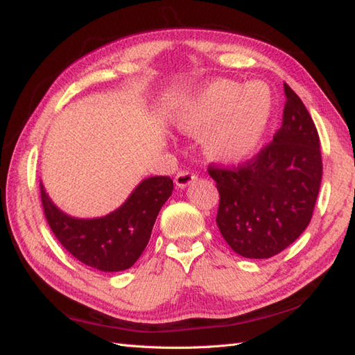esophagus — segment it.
<instances>
[{
    "instance_id": "34e87169",
    "label": "esophagus",
    "mask_w": 355,
    "mask_h": 355,
    "mask_svg": "<svg viewBox=\"0 0 355 355\" xmlns=\"http://www.w3.org/2000/svg\"><path fill=\"white\" fill-rule=\"evenodd\" d=\"M195 180H197V175H195V173H192L189 171H182L177 173L175 184L180 187V189H184V187L195 183Z\"/></svg>"
}]
</instances>
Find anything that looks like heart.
<instances>
[{
  "mask_svg": "<svg viewBox=\"0 0 355 355\" xmlns=\"http://www.w3.org/2000/svg\"><path fill=\"white\" fill-rule=\"evenodd\" d=\"M271 116L273 94L262 82L241 85L218 79L200 88L173 116L180 131L202 137L209 158L221 163H243L262 143Z\"/></svg>",
  "mask_w": 355,
  "mask_h": 355,
  "instance_id": "b5f03b06",
  "label": "heart"
}]
</instances>
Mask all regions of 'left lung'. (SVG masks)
Instances as JSON below:
<instances>
[{
  "instance_id": "obj_1",
  "label": "left lung",
  "mask_w": 355,
  "mask_h": 355,
  "mask_svg": "<svg viewBox=\"0 0 355 355\" xmlns=\"http://www.w3.org/2000/svg\"><path fill=\"white\" fill-rule=\"evenodd\" d=\"M282 126L238 168L209 166L220 192L216 224L233 252L267 259L310 224L322 182L320 140L304 102L284 84Z\"/></svg>"
}]
</instances>
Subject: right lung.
I'll use <instances>...</instances> for the list:
<instances>
[{
  "mask_svg": "<svg viewBox=\"0 0 355 355\" xmlns=\"http://www.w3.org/2000/svg\"><path fill=\"white\" fill-rule=\"evenodd\" d=\"M172 189L169 177L145 178L122 206L101 218L64 214L50 200L42 183L41 201L51 232L67 252L88 267L112 273L132 267L140 258Z\"/></svg>",
  "mask_w": 355,
  "mask_h": 355,
  "instance_id": "add662e5",
  "label": "right lung"
}]
</instances>
